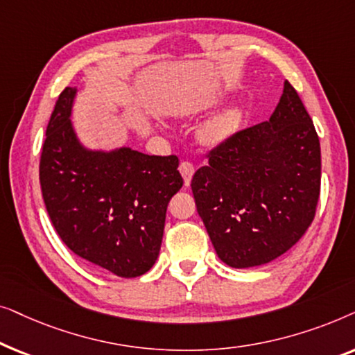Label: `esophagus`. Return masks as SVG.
I'll use <instances>...</instances> for the list:
<instances>
[{
  "label": "esophagus",
  "instance_id": "34e87169",
  "mask_svg": "<svg viewBox=\"0 0 355 355\" xmlns=\"http://www.w3.org/2000/svg\"><path fill=\"white\" fill-rule=\"evenodd\" d=\"M193 171H196V169H193V164L192 163L182 162L181 164H179V173L182 174L184 184H186V186H189V184H191L192 176H193Z\"/></svg>",
  "mask_w": 355,
  "mask_h": 355
}]
</instances>
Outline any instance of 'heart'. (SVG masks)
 <instances>
[{"label":"heart","mask_w":355,"mask_h":355,"mask_svg":"<svg viewBox=\"0 0 355 355\" xmlns=\"http://www.w3.org/2000/svg\"><path fill=\"white\" fill-rule=\"evenodd\" d=\"M242 113L237 106L220 111L203 124L200 129V139L207 145H220L230 140L237 132L241 124Z\"/></svg>","instance_id":"b5f03b06"}]
</instances>
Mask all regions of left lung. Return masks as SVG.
<instances>
[{
  "instance_id": "obj_1",
  "label": "left lung",
  "mask_w": 355,
  "mask_h": 355,
  "mask_svg": "<svg viewBox=\"0 0 355 355\" xmlns=\"http://www.w3.org/2000/svg\"><path fill=\"white\" fill-rule=\"evenodd\" d=\"M320 179L317 130L286 80L270 119L213 148L191 187L218 257L232 268H250L278 259L305 234Z\"/></svg>"
}]
</instances>
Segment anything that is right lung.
I'll return each instance as SVG.
<instances>
[{
    "label": "right lung",
    "mask_w": 355,
    "mask_h": 355,
    "mask_svg": "<svg viewBox=\"0 0 355 355\" xmlns=\"http://www.w3.org/2000/svg\"><path fill=\"white\" fill-rule=\"evenodd\" d=\"M76 87H66L46 128L40 186L61 241L76 255L121 278L152 268L171 197L182 187L176 155L80 144L71 123Z\"/></svg>",
    "instance_id": "right-lung-1"
}]
</instances>
